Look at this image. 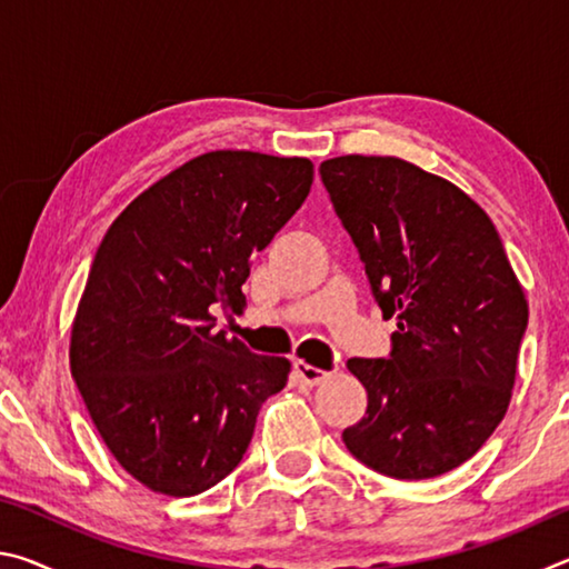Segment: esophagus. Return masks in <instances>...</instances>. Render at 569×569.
Instances as JSON below:
<instances>
[{
    "instance_id": "1",
    "label": "esophagus",
    "mask_w": 569,
    "mask_h": 569,
    "mask_svg": "<svg viewBox=\"0 0 569 569\" xmlns=\"http://www.w3.org/2000/svg\"><path fill=\"white\" fill-rule=\"evenodd\" d=\"M293 369H296L298 377H301V381L306 383V387H319V383H323L326 379L331 377L329 371H323V369H319V366H311V363H306V361H296Z\"/></svg>"
}]
</instances>
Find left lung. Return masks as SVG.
Segmentation results:
<instances>
[{"mask_svg": "<svg viewBox=\"0 0 569 569\" xmlns=\"http://www.w3.org/2000/svg\"><path fill=\"white\" fill-rule=\"evenodd\" d=\"M336 216L366 266L389 359H349L369 407L351 455L393 479L465 465L505 419L527 298L489 216L455 182L391 156L321 162Z\"/></svg>", "mask_w": 569, "mask_h": 569, "instance_id": "8db88e82", "label": "left lung"}]
</instances>
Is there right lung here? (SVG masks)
<instances>
[{"label":"right lung","mask_w":569,"mask_h":569,"mask_svg":"<svg viewBox=\"0 0 569 569\" xmlns=\"http://www.w3.org/2000/svg\"><path fill=\"white\" fill-rule=\"evenodd\" d=\"M313 162L213 150L152 182L94 253L70 369L118 465L158 495L192 497L233 471L261 403L291 373L213 331L246 303L250 258L311 190Z\"/></svg>","instance_id":"obj_1"}]
</instances>
